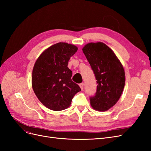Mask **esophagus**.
Masks as SVG:
<instances>
[{"instance_id":"34e87169","label":"esophagus","mask_w":151,"mask_h":151,"mask_svg":"<svg viewBox=\"0 0 151 151\" xmlns=\"http://www.w3.org/2000/svg\"><path fill=\"white\" fill-rule=\"evenodd\" d=\"M79 86H80L81 89L82 90H83V89H84V83H81V84H79Z\"/></svg>"}]
</instances>
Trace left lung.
I'll return each mask as SVG.
<instances>
[{
    "mask_svg": "<svg viewBox=\"0 0 151 151\" xmlns=\"http://www.w3.org/2000/svg\"><path fill=\"white\" fill-rule=\"evenodd\" d=\"M83 51L97 80L96 92L90 97L91 106L107 111L121 96L125 83L124 68L113 50L102 42L86 44Z\"/></svg>",
    "mask_w": 151,
    "mask_h": 151,
    "instance_id": "1",
    "label": "left lung"
}]
</instances>
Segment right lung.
Listing matches in <instances>:
<instances>
[{"label":"right lung","mask_w":151,"mask_h":151,"mask_svg":"<svg viewBox=\"0 0 151 151\" xmlns=\"http://www.w3.org/2000/svg\"><path fill=\"white\" fill-rule=\"evenodd\" d=\"M72 44L60 42L50 47L36 60L32 72V87L40 101L53 111L70 106L74 95L81 91L71 79L68 62L77 51Z\"/></svg>","instance_id":"add662e5"}]
</instances>
